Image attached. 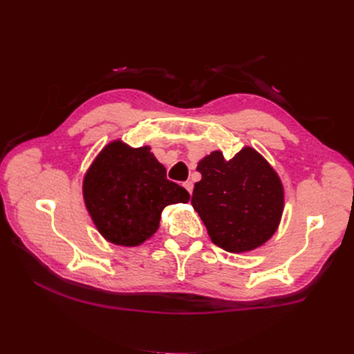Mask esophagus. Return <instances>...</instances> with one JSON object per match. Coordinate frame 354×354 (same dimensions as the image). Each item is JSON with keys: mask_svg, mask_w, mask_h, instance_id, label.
Segmentation results:
<instances>
[{"mask_svg": "<svg viewBox=\"0 0 354 354\" xmlns=\"http://www.w3.org/2000/svg\"><path fill=\"white\" fill-rule=\"evenodd\" d=\"M183 186L189 192V194H192V190H194V183H192V181H185Z\"/></svg>", "mask_w": 354, "mask_h": 354, "instance_id": "1", "label": "esophagus"}]
</instances>
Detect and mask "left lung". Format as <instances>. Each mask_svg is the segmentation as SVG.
<instances>
[{"label":"left lung","instance_id":"1","mask_svg":"<svg viewBox=\"0 0 354 354\" xmlns=\"http://www.w3.org/2000/svg\"><path fill=\"white\" fill-rule=\"evenodd\" d=\"M196 169L202 180L195 185L192 205L214 243L243 252L272 238L282 216L283 189L260 153L245 147L227 160L212 152Z\"/></svg>","mask_w":354,"mask_h":354}]
</instances>
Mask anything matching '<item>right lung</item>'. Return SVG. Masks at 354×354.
<instances>
[{
    "label": "right lung",
    "mask_w": 354,
    "mask_h": 354,
    "mask_svg": "<svg viewBox=\"0 0 354 354\" xmlns=\"http://www.w3.org/2000/svg\"><path fill=\"white\" fill-rule=\"evenodd\" d=\"M185 187L167 178L147 146H106L84 178V199L99 232L112 243L136 246L159 227L160 212L189 201Z\"/></svg>",
    "instance_id": "1"
}]
</instances>
